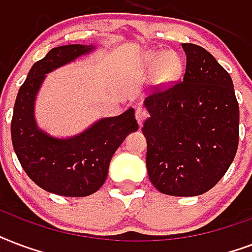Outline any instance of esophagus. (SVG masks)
<instances>
[{
	"label": "esophagus",
	"mask_w": 252,
	"mask_h": 252,
	"mask_svg": "<svg viewBox=\"0 0 252 252\" xmlns=\"http://www.w3.org/2000/svg\"><path fill=\"white\" fill-rule=\"evenodd\" d=\"M148 117L147 110L143 108V106H136L135 109V118L138 121V124L142 125L144 122V120Z\"/></svg>",
	"instance_id": "esophagus-1"
}]
</instances>
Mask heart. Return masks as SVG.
Listing matches in <instances>:
<instances>
[{"mask_svg": "<svg viewBox=\"0 0 252 252\" xmlns=\"http://www.w3.org/2000/svg\"><path fill=\"white\" fill-rule=\"evenodd\" d=\"M148 64H157V72L161 83H171L180 76L181 62L180 58L175 52H165L160 54H151L147 59Z\"/></svg>", "mask_w": 252, "mask_h": 252, "instance_id": "obj_1", "label": "heart"}]
</instances>
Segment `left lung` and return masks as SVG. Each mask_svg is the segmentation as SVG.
Here are the masks:
<instances>
[{
	"instance_id": "obj_1",
	"label": "left lung",
	"mask_w": 252,
	"mask_h": 252,
	"mask_svg": "<svg viewBox=\"0 0 252 252\" xmlns=\"http://www.w3.org/2000/svg\"><path fill=\"white\" fill-rule=\"evenodd\" d=\"M181 81L144 99L150 181L169 196H200L221 180L237 154L239 106L233 80L205 48L181 44Z\"/></svg>"
}]
</instances>
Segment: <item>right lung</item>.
<instances>
[{
	"label": "right lung",
	"mask_w": 252,
	"mask_h": 252,
	"mask_svg": "<svg viewBox=\"0 0 252 252\" xmlns=\"http://www.w3.org/2000/svg\"><path fill=\"white\" fill-rule=\"evenodd\" d=\"M93 46L68 44L52 48L31 67L19 88L11 118V140L27 176L47 192L84 197L97 192L106 180L113 155L128 132L136 131L134 109L97 121L79 135L59 139L36 126L35 97L46 73L89 54Z\"/></svg>",
	"instance_id": "1"
}]
</instances>
